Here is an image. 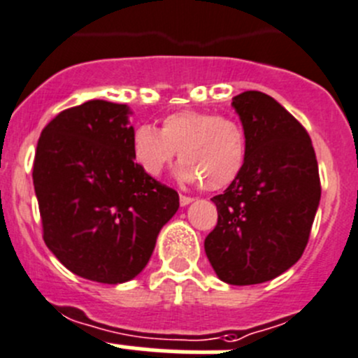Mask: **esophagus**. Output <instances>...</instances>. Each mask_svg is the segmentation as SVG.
Masks as SVG:
<instances>
[{"mask_svg": "<svg viewBox=\"0 0 358 358\" xmlns=\"http://www.w3.org/2000/svg\"><path fill=\"white\" fill-rule=\"evenodd\" d=\"M194 198H191V196H186V194H180L179 196V201H180V207H186V205H189L191 201H193Z\"/></svg>", "mask_w": 358, "mask_h": 358, "instance_id": "1", "label": "esophagus"}]
</instances>
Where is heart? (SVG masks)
I'll use <instances>...</instances> for the list:
<instances>
[{
    "label": "heart",
    "instance_id": "heart-1",
    "mask_svg": "<svg viewBox=\"0 0 358 358\" xmlns=\"http://www.w3.org/2000/svg\"><path fill=\"white\" fill-rule=\"evenodd\" d=\"M132 150L139 167L151 178H158L179 151V182L203 184L205 189L215 191L229 186L243 171L247 136L235 118L184 109L167 116L162 130L137 127Z\"/></svg>",
    "mask_w": 358,
    "mask_h": 358
}]
</instances>
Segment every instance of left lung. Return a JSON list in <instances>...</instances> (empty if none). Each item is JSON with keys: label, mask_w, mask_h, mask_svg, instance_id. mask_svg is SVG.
I'll return each instance as SVG.
<instances>
[{"label": "left lung", "mask_w": 358, "mask_h": 358, "mask_svg": "<svg viewBox=\"0 0 358 358\" xmlns=\"http://www.w3.org/2000/svg\"><path fill=\"white\" fill-rule=\"evenodd\" d=\"M247 136V160L224 193L212 198L217 226L205 254L222 282L263 284L298 263L320 203V179L303 125L270 95L233 97Z\"/></svg>", "instance_id": "left-lung-1"}]
</instances>
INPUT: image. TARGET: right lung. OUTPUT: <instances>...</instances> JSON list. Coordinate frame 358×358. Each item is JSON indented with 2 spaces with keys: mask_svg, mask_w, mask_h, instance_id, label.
<instances>
[{
  "mask_svg": "<svg viewBox=\"0 0 358 358\" xmlns=\"http://www.w3.org/2000/svg\"><path fill=\"white\" fill-rule=\"evenodd\" d=\"M130 108L87 101L41 132L33 182L43 240L74 275L123 284L146 268L179 194L136 164Z\"/></svg>",
  "mask_w": 358,
  "mask_h": 358,
  "instance_id": "obj_1",
  "label": "right lung"
}]
</instances>
